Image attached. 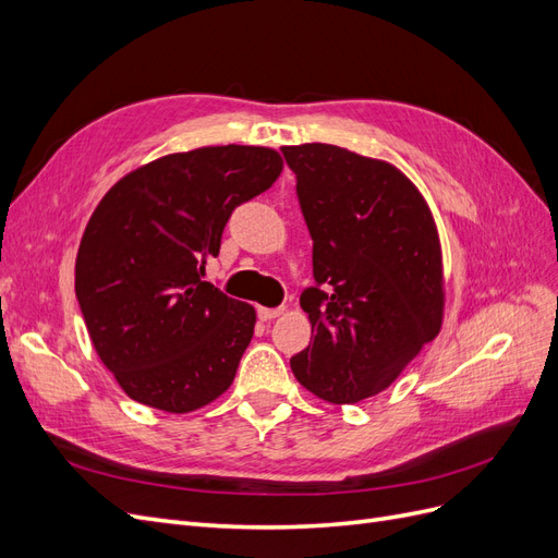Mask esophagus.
<instances>
[{"label":"esophagus","instance_id":"esophagus-1","mask_svg":"<svg viewBox=\"0 0 558 558\" xmlns=\"http://www.w3.org/2000/svg\"><path fill=\"white\" fill-rule=\"evenodd\" d=\"M283 314V307H258V318L260 320H272Z\"/></svg>","mask_w":558,"mask_h":558}]
</instances>
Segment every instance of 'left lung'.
<instances>
[{
  "mask_svg": "<svg viewBox=\"0 0 558 558\" xmlns=\"http://www.w3.org/2000/svg\"><path fill=\"white\" fill-rule=\"evenodd\" d=\"M310 228L316 286L300 295L312 342L295 379L335 404L391 386L445 314L442 248L424 195L398 167L332 144L283 146Z\"/></svg>",
  "mask_w": 558,
  "mask_h": 558,
  "instance_id": "8db88e82",
  "label": "left lung"
}]
</instances>
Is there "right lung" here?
Here are the masks:
<instances>
[{"mask_svg":"<svg viewBox=\"0 0 558 558\" xmlns=\"http://www.w3.org/2000/svg\"><path fill=\"white\" fill-rule=\"evenodd\" d=\"M281 170L275 148L202 146L137 167L99 199L76 253V300L132 400L185 414L230 388L256 310L202 277L234 207Z\"/></svg>","mask_w":558,"mask_h":558,"instance_id":"obj_1","label":"right lung"}]
</instances>
